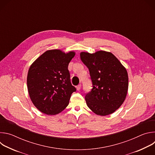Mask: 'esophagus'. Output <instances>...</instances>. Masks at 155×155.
<instances>
[{"label": "esophagus", "instance_id": "esophagus-1", "mask_svg": "<svg viewBox=\"0 0 155 155\" xmlns=\"http://www.w3.org/2000/svg\"><path fill=\"white\" fill-rule=\"evenodd\" d=\"M81 85L80 84H78L77 86V90H78V91H80V89H81Z\"/></svg>", "mask_w": 155, "mask_h": 155}]
</instances>
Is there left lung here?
<instances>
[{
    "label": "left lung",
    "mask_w": 155,
    "mask_h": 155,
    "mask_svg": "<svg viewBox=\"0 0 155 155\" xmlns=\"http://www.w3.org/2000/svg\"><path fill=\"white\" fill-rule=\"evenodd\" d=\"M80 59L89 69L92 82L93 88L85 96L87 107L101 116L114 113L127 95L126 69L112 53L105 51L93 54L81 52Z\"/></svg>",
    "instance_id": "8db88e82"
}]
</instances>
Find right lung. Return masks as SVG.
I'll use <instances>...</instances> for the list:
<instances>
[{
	"mask_svg": "<svg viewBox=\"0 0 155 155\" xmlns=\"http://www.w3.org/2000/svg\"><path fill=\"white\" fill-rule=\"evenodd\" d=\"M75 53L59 50L45 51L31 65L27 78L30 98L42 113L56 115L69 105L76 88L71 82L68 65Z\"/></svg>",
	"mask_w": 155,
	"mask_h": 155,
	"instance_id": "1",
	"label": "right lung"
}]
</instances>
